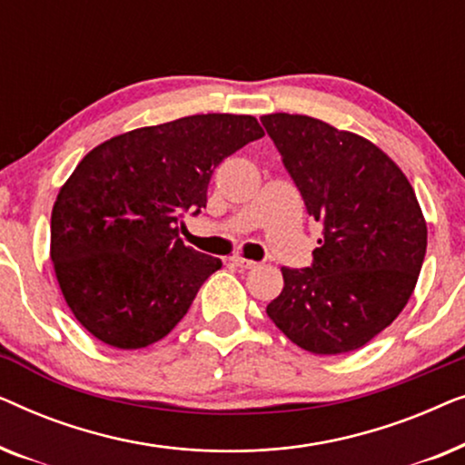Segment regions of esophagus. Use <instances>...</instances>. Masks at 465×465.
Masks as SVG:
<instances>
[{
    "label": "esophagus",
    "instance_id": "34e87169",
    "mask_svg": "<svg viewBox=\"0 0 465 465\" xmlns=\"http://www.w3.org/2000/svg\"><path fill=\"white\" fill-rule=\"evenodd\" d=\"M232 262L241 266V269H256L258 262H253V260H247L243 256H232Z\"/></svg>",
    "mask_w": 465,
    "mask_h": 465
}]
</instances>
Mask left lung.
Masks as SVG:
<instances>
[{"label": "left lung", "mask_w": 465, "mask_h": 465, "mask_svg": "<svg viewBox=\"0 0 465 465\" xmlns=\"http://www.w3.org/2000/svg\"><path fill=\"white\" fill-rule=\"evenodd\" d=\"M260 120L323 226L313 264L283 266V290L266 313L304 351H355L396 320L417 285L428 226L415 190L355 133L301 114Z\"/></svg>", "instance_id": "8db88e82"}]
</instances>
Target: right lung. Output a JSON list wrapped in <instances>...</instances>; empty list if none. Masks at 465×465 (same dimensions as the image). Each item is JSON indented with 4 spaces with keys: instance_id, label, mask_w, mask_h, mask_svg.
<instances>
[{
    "instance_id": "add662e5",
    "label": "right lung",
    "mask_w": 465,
    "mask_h": 465,
    "mask_svg": "<svg viewBox=\"0 0 465 465\" xmlns=\"http://www.w3.org/2000/svg\"><path fill=\"white\" fill-rule=\"evenodd\" d=\"M264 135L253 116L196 114L107 139L56 194L50 258L75 320L105 345L142 349L188 313L220 258L183 245L213 169Z\"/></svg>"
}]
</instances>
